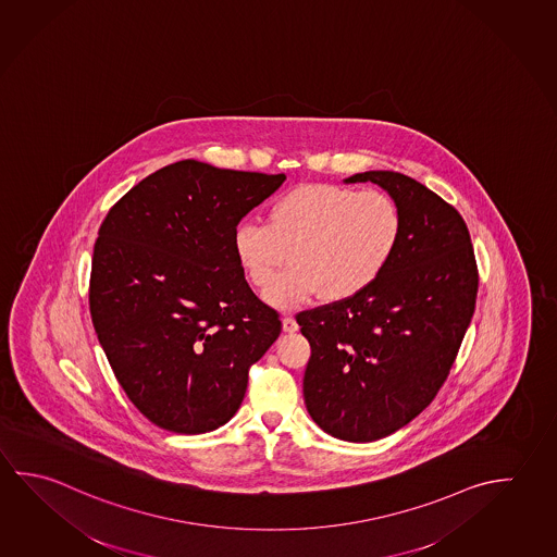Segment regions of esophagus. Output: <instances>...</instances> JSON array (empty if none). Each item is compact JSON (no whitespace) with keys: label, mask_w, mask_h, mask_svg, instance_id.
I'll return each instance as SVG.
<instances>
[{"label":"esophagus","mask_w":557,"mask_h":557,"mask_svg":"<svg viewBox=\"0 0 557 557\" xmlns=\"http://www.w3.org/2000/svg\"><path fill=\"white\" fill-rule=\"evenodd\" d=\"M282 326L285 332H295L299 329V324H297V321H295L293 317H283Z\"/></svg>","instance_id":"esophagus-1"}]
</instances>
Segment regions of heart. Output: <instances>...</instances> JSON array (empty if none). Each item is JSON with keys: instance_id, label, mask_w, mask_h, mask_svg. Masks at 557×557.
<instances>
[{"instance_id": "heart-1", "label": "heart", "mask_w": 557, "mask_h": 557, "mask_svg": "<svg viewBox=\"0 0 557 557\" xmlns=\"http://www.w3.org/2000/svg\"><path fill=\"white\" fill-rule=\"evenodd\" d=\"M400 233V209L387 194L311 184L277 197L268 223L238 225L235 252L258 289L272 285L268 301L293 309L317 293L341 301L368 289L389 265ZM287 249L293 265L276 281Z\"/></svg>"}]
</instances>
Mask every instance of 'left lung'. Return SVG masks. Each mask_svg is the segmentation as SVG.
Here are the masks:
<instances>
[{
  "mask_svg": "<svg viewBox=\"0 0 557 557\" xmlns=\"http://www.w3.org/2000/svg\"><path fill=\"white\" fill-rule=\"evenodd\" d=\"M403 216L399 246L368 289L301 311L311 344L302 395L334 438L373 442L429 407L448 380L475 311L479 270L456 207L399 172H363Z\"/></svg>",
  "mask_w": 557,
  "mask_h": 557,
  "instance_id": "left-lung-1",
  "label": "left lung"
}]
</instances>
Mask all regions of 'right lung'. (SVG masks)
<instances>
[{
  "mask_svg": "<svg viewBox=\"0 0 557 557\" xmlns=\"http://www.w3.org/2000/svg\"><path fill=\"white\" fill-rule=\"evenodd\" d=\"M283 182L182 160L128 189L99 226L91 322L128 400L160 429L203 434L233 419L282 332L246 282L235 233Z\"/></svg>",
  "mask_w": 557,
  "mask_h": 557,
  "instance_id": "1",
  "label": "right lung"
}]
</instances>
